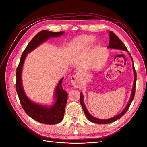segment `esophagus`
<instances>
[{"instance_id":"esophagus-1","label":"esophagus","mask_w":147,"mask_h":147,"mask_svg":"<svg viewBox=\"0 0 147 147\" xmlns=\"http://www.w3.org/2000/svg\"><path fill=\"white\" fill-rule=\"evenodd\" d=\"M70 82L75 88H80L82 86V79L79 73L75 74L70 77Z\"/></svg>"}]
</instances>
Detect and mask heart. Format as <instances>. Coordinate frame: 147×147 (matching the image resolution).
I'll return each instance as SVG.
<instances>
[{
	"instance_id": "1",
	"label": "heart",
	"mask_w": 147,
	"mask_h": 147,
	"mask_svg": "<svg viewBox=\"0 0 147 147\" xmlns=\"http://www.w3.org/2000/svg\"><path fill=\"white\" fill-rule=\"evenodd\" d=\"M94 40V37L92 35H82L75 37L71 43V52L78 53L88 47Z\"/></svg>"
}]
</instances>
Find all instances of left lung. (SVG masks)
Here are the masks:
<instances>
[{
    "label": "left lung",
    "instance_id": "8db88e82",
    "mask_svg": "<svg viewBox=\"0 0 147 147\" xmlns=\"http://www.w3.org/2000/svg\"><path fill=\"white\" fill-rule=\"evenodd\" d=\"M109 45L107 47L108 48L115 49V50H123V51H126L128 53L127 49L126 47V46L124 45L123 43L121 40H120V39L116 35H115L113 32H112V31H109ZM128 54L130 56L132 62V69H133V72H134V83H133V86H132V92H131L130 99H129V102H128L127 104L126 105V107L124 109V110L121 113L112 118L106 119L97 118H96L92 116V115L90 113H89V112L86 109V107L85 104H84L83 95L82 94V92H80V104L82 106V108L83 109L84 114H85V116L88 119V120H90V121H91L92 123H94L99 124H109L111 123H113L115 121H117V119H119L120 118H121L123 115L125 114V113L127 112V110H128L129 107L131 102L133 100V99H134V97L135 91H136V80H137V74H136L135 69H134V64H133L132 57L129 53H128Z\"/></svg>",
    "mask_w": 147,
    "mask_h": 147
}]
</instances>
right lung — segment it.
<instances>
[{
  "label": "right lung",
  "mask_w": 147,
  "mask_h": 147,
  "mask_svg": "<svg viewBox=\"0 0 147 147\" xmlns=\"http://www.w3.org/2000/svg\"><path fill=\"white\" fill-rule=\"evenodd\" d=\"M64 33V31L55 32L49 30H42L31 40L21 55L20 64L16 69V90L18 95L21 104L25 112L30 117L39 123L47 124H55L60 123L63 119L65 108L67 100V92L62 88L61 78L55 90V102L50 106L39 104L30 100L26 95L22 83V70L27 55L34 50L52 37H58Z\"/></svg>",
  "instance_id": "add662e5"
}]
</instances>
